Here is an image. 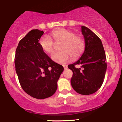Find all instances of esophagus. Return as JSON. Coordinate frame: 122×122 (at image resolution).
Masks as SVG:
<instances>
[{"label": "esophagus", "mask_w": 122, "mask_h": 122, "mask_svg": "<svg viewBox=\"0 0 122 122\" xmlns=\"http://www.w3.org/2000/svg\"><path fill=\"white\" fill-rule=\"evenodd\" d=\"M63 67H64V69H67V65H63Z\"/></svg>", "instance_id": "obj_1"}]
</instances>
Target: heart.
<instances>
[{
    "instance_id": "b5f03b06",
    "label": "heart",
    "mask_w": 122,
    "mask_h": 122,
    "mask_svg": "<svg viewBox=\"0 0 122 122\" xmlns=\"http://www.w3.org/2000/svg\"><path fill=\"white\" fill-rule=\"evenodd\" d=\"M50 38L56 44H60L61 51L55 53L51 58L56 62L63 63L71 59H76L84 52L85 41L82 37L75 35L74 32L67 29H59L52 31ZM40 46L44 52L51 54L55 50V44L50 38L44 37L40 41Z\"/></svg>"
}]
</instances>
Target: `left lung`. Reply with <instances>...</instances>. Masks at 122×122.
Returning <instances> with one entry per match:
<instances>
[{"label":"left lung","mask_w":122,"mask_h":122,"mask_svg":"<svg viewBox=\"0 0 122 122\" xmlns=\"http://www.w3.org/2000/svg\"><path fill=\"white\" fill-rule=\"evenodd\" d=\"M85 39V51L78 61L68 65L73 75L71 80L73 90L82 95H90L100 88L107 69L106 56L100 38L91 30L81 26ZM76 65L81 67L78 68Z\"/></svg>","instance_id":"left-lung-1"}]
</instances>
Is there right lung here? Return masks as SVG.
Instances as JSON below:
<instances>
[{"label":"right lung","mask_w":122,"mask_h":122,"mask_svg":"<svg viewBox=\"0 0 122 122\" xmlns=\"http://www.w3.org/2000/svg\"><path fill=\"white\" fill-rule=\"evenodd\" d=\"M44 32L32 30L19 42L15 56V70L22 88L37 99L52 96L63 67L53 61L41 48Z\"/></svg>","instance_id":"obj_1"}]
</instances>
